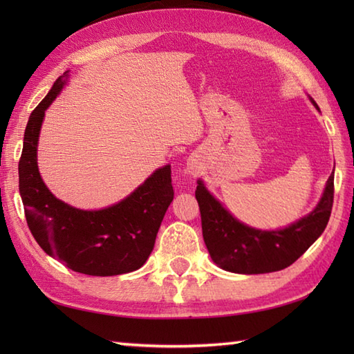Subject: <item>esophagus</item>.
<instances>
[{"instance_id":"obj_1","label":"esophagus","mask_w":354,"mask_h":354,"mask_svg":"<svg viewBox=\"0 0 354 354\" xmlns=\"http://www.w3.org/2000/svg\"><path fill=\"white\" fill-rule=\"evenodd\" d=\"M199 170V165H196V162H190L189 164V171L192 173V175H196Z\"/></svg>"}]
</instances>
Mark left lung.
I'll list each match as a JSON object with an SVG mask.
<instances>
[{"instance_id":"8db88e82","label":"left lung","mask_w":354,"mask_h":354,"mask_svg":"<svg viewBox=\"0 0 354 354\" xmlns=\"http://www.w3.org/2000/svg\"><path fill=\"white\" fill-rule=\"evenodd\" d=\"M194 194L202 236L216 265L236 274H266L290 266L326 230L333 207L335 173L328 176L317 208L301 221L277 231H261L240 223L201 181Z\"/></svg>"}]
</instances>
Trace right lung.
Returning a JSON list of instances; mask_svg holds the SVG:
<instances>
[{
  "label": "right lung",
  "mask_w": 354,
  "mask_h": 354,
  "mask_svg": "<svg viewBox=\"0 0 354 354\" xmlns=\"http://www.w3.org/2000/svg\"><path fill=\"white\" fill-rule=\"evenodd\" d=\"M66 77L68 71L57 77L26 127L18 170L27 225L45 252L76 272L95 277L132 272L149 259L173 201L170 165L158 169L122 202L99 212L74 208L53 196L37 170L36 147L45 109Z\"/></svg>",
  "instance_id": "obj_1"
}]
</instances>
